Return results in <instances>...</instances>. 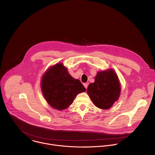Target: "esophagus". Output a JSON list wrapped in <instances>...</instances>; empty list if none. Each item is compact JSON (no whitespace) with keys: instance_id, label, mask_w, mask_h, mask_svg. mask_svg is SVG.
Listing matches in <instances>:
<instances>
[{"instance_id":"obj_1","label":"esophagus","mask_w":155,"mask_h":155,"mask_svg":"<svg viewBox=\"0 0 155 155\" xmlns=\"http://www.w3.org/2000/svg\"><path fill=\"white\" fill-rule=\"evenodd\" d=\"M83 85H84V87H85L86 89H87V86H88V84H87V83H84Z\"/></svg>"}]
</instances>
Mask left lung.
I'll return each instance as SVG.
<instances>
[{"instance_id": "left-lung-1", "label": "left lung", "mask_w": 155, "mask_h": 155, "mask_svg": "<svg viewBox=\"0 0 155 155\" xmlns=\"http://www.w3.org/2000/svg\"><path fill=\"white\" fill-rule=\"evenodd\" d=\"M87 92L97 108L102 110L111 108L120 94L119 80L114 70L98 72L95 81L88 86Z\"/></svg>"}]
</instances>
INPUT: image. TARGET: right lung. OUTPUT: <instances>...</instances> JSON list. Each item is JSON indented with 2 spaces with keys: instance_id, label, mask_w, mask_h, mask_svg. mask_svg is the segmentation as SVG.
Here are the masks:
<instances>
[{
  "instance_id": "1",
  "label": "right lung",
  "mask_w": 155,
  "mask_h": 155,
  "mask_svg": "<svg viewBox=\"0 0 155 155\" xmlns=\"http://www.w3.org/2000/svg\"><path fill=\"white\" fill-rule=\"evenodd\" d=\"M41 89L47 102L58 110L68 108L78 94L86 91L80 81L74 79L62 63L47 71L41 80Z\"/></svg>"
}]
</instances>
